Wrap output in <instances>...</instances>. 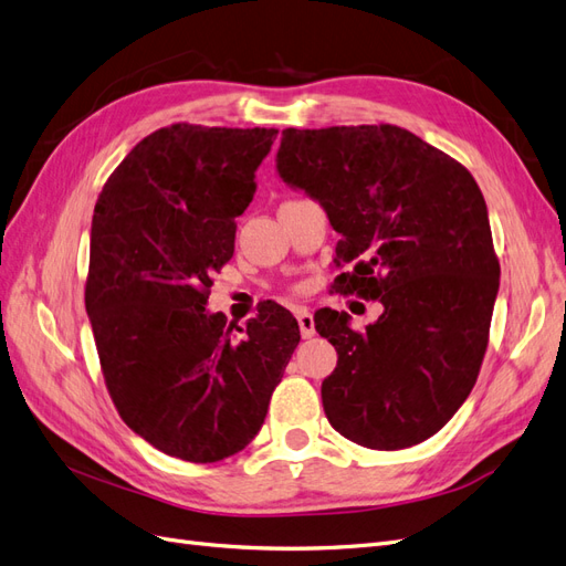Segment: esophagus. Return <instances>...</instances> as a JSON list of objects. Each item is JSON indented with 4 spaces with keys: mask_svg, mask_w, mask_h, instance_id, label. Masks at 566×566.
I'll list each match as a JSON object with an SVG mask.
<instances>
[{
    "mask_svg": "<svg viewBox=\"0 0 566 566\" xmlns=\"http://www.w3.org/2000/svg\"><path fill=\"white\" fill-rule=\"evenodd\" d=\"M295 316H297V323H300V333L304 339H310L316 335V325H314V316L310 310H304V306H300V310H295Z\"/></svg>",
    "mask_w": 566,
    "mask_h": 566,
    "instance_id": "obj_1",
    "label": "esophagus"
}]
</instances>
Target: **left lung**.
<instances>
[{
	"label": "left lung",
	"mask_w": 566,
	"mask_h": 566,
	"mask_svg": "<svg viewBox=\"0 0 566 566\" xmlns=\"http://www.w3.org/2000/svg\"><path fill=\"white\" fill-rule=\"evenodd\" d=\"M279 177L342 235L335 290L378 300L366 331L321 310L337 368L325 418L366 449L416 447L470 397L489 345L501 266L482 191L465 167L394 125L283 129Z\"/></svg>",
	"instance_id": "left-lung-1"
}]
</instances>
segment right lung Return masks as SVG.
Returning <instances> with one entry per match:
<instances>
[{
	"instance_id": "1",
	"label": "right lung",
	"mask_w": 566,
	"mask_h": 566,
	"mask_svg": "<svg viewBox=\"0 0 566 566\" xmlns=\"http://www.w3.org/2000/svg\"><path fill=\"white\" fill-rule=\"evenodd\" d=\"M276 134L163 127L127 153L94 208L84 304L111 399L132 432L188 462L248 447L300 342L279 304L241 339L205 310Z\"/></svg>"
}]
</instances>
